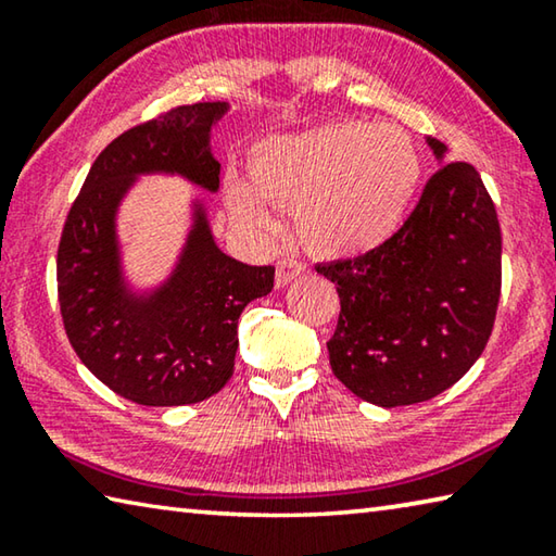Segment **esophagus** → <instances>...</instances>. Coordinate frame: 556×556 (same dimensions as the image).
<instances>
[{"label": "esophagus", "mask_w": 556, "mask_h": 556, "mask_svg": "<svg viewBox=\"0 0 556 556\" xmlns=\"http://www.w3.org/2000/svg\"><path fill=\"white\" fill-rule=\"evenodd\" d=\"M304 265H301L299 260H294V257H285L277 265V287H287L289 281H294L296 277H301L304 275Z\"/></svg>", "instance_id": "34e87169"}]
</instances>
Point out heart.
<instances>
[{
    "instance_id": "obj_1",
    "label": "heart",
    "mask_w": 556,
    "mask_h": 556,
    "mask_svg": "<svg viewBox=\"0 0 556 556\" xmlns=\"http://www.w3.org/2000/svg\"><path fill=\"white\" fill-rule=\"evenodd\" d=\"M250 186L230 181L232 218L257 232L275 228L260 198L291 208L301 248L321 260H351L394 238L417 199L421 156L397 127L365 119L326 122L267 137L248 154Z\"/></svg>"
}]
</instances>
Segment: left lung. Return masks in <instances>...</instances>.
<instances>
[{"mask_svg":"<svg viewBox=\"0 0 556 556\" xmlns=\"http://www.w3.org/2000/svg\"><path fill=\"white\" fill-rule=\"evenodd\" d=\"M441 164L417 208L382 248L316 265L341 296L328 361L355 397L392 409L437 397L470 370L501 301L503 238L470 164Z\"/></svg>","mask_w":556,"mask_h":556,"instance_id":"1","label":"left lung"}]
</instances>
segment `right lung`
<instances>
[{"mask_svg": "<svg viewBox=\"0 0 556 556\" xmlns=\"http://www.w3.org/2000/svg\"><path fill=\"white\" fill-rule=\"evenodd\" d=\"M228 102H195L127 129L102 149L65 218L55 275L65 333L83 365L112 392L144 407H178L225 388L238 353L242 308L275 287V267H250L215 244L203 201L162 285L137 291L125 277L117 213L139 176L220 186L211 131Z\"/></svg>", "mask_w": 556, "mask_h": 556, "instance_id": "right-lung-1", "label": "right lung"}]
</instances>
